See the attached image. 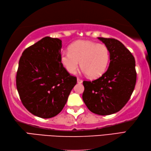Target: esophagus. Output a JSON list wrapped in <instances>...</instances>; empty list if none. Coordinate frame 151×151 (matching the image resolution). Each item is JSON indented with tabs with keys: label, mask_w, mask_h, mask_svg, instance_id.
I'll return each instance as SVG.
<instances>
[{
	"label": "esophagus",
	"mask_w": 151,
	"mask_h": 151,
	"mask_svg": "<svg viewBox=\"0 0 151 151\" xmlns=\"http://www.w3.org/2000/svg\"><path fill=\"white\" fill-rule=\"evenodd\" d=\"M82 82H83L82 80L80 79L79 78H77V83H78V84H82Z\"/></svg>",
	"instance_id": "esophagus-1"
}]
</instances>
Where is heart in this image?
Returning a JSON list of instances; mask_svg holds the SVG:
<instances>
[{"label": "heart", "mask_w": 151, "mask_h": 151, "mask_svg": "<svg viewBox=\"0 0 151 151\" xmlns=\"http://www.w3.org/2000/svg\"><path fill=\"white\" fill-rule=\"evenodd\" d=\"M110 51L102 44L79 40L73 43L69 51L61 54L60 61L65 69L75 74L80 65L83 73L92 78H98L106 71L110 62Z\"/></svg>", "instance_id": "heart-1"}]
</instances>
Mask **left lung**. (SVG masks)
<instances>
[{"mask_svg":"<svg viewBox=\"0 0 151 151\" xmlns=\"http://www.w3.org/2000/svg\"><path fill=\"white\" fill-rule=\"evenodd\" d=\"M110 51V65L97 80L84 81L82 99L93 113L101 115L119 111L129 101L136 82L134 57L119 41L98 37Z\"/></svg>","mask_w":151,"mask_h":151,"instance_id":"obj_1","label":"left lung"}]
</instances>
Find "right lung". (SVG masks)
<instances>
[{"instance_id": "1", "label": "right lung", "mask_w": 151, "mask_h": 151, "mask_svg": "<svg viewBox=\"0 0 151 151\" xmlns=\"http://www.w3.org/2000/svg\"><path fill=\"white\" fill-rule=\"evenodd\" d=\"M62 40L45 37L27 48L19 60L16 85L24 107L41 118L56 116L66 104L76 78L61 63Z\"/></svg>"}]
</instances>
